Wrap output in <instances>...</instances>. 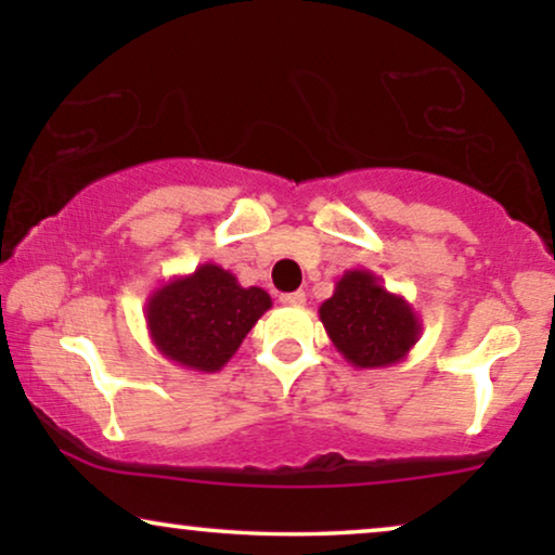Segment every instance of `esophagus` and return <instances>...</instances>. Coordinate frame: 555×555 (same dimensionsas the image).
<instances>
[{"label": "esophagus", "instance_id": "1", "mask_svg": "<svg viewBox=\"0 0 555 555\" xmlns=\"http://www.w3.org/2000/svg\"><path fill=\"white\" fill-rule=\"evenodd\" d=\"M280 302H283V306H293V308H300V306H306V293H302V291H295V293H285V295H280Z\"/></svg>", "mask_w": 555, "mask_h": 555}]
</instances>
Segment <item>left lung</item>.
<instances>
[{"label": "left lung", "mask_w": 555, "mask_h": 555, "mask_svg": "<svg viewBox=\"0 0 555 555\" xmlns=\"http://www.w3.org/2000/svg\"><path fill=\"white\" fill-rule=\"evenodd\" d=\"M336 351L356 369H386L404 361L422 336L420 315L404 295L389 293L371 270H346L318 308Z\"/></svg>", "instance_id": "8db88e82"}]
</instances>
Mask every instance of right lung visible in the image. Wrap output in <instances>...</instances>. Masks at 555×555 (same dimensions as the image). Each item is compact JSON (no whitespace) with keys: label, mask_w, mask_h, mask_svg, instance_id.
Returning <instances> with one entry per match:
<instances>
[{"label":"right lung","mask_w":555,"mask_h":555,"mask_svg":"<svg viewBox=\"0 0 555 555\" xmlns=\"http://www.w3.org/2000/svg\"><path fill=\"white\" fill-rule=\"evenodd\" d=\"M272 308L262 287H242L230 270L204 262L149 295L143 318L156 351L181 369L215 374Z\"/></svg>","instance_id":"add662e5"}]
</instances>
